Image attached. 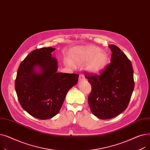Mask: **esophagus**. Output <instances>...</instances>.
Here are the masks:
<instances>
[{
    "label": "esophagus",
    "instance_id": "obj_1",
    "mask_svg": "<svg viewBox=\"0 0 150 150\" xmlns=\"http://www.w3.org/2000/svg\"><path fill=\"white\" fill-rule=\"evenodd\" d=\"M84 80H85V77H84V75L83 74H80V75H79V81H83Z\"/></svg>",
    "mask_w": 150,
    "mask_h": 150
}]
</instances>
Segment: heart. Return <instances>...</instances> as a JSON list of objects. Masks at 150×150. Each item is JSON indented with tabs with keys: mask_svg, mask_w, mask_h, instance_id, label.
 Returning <instances> with one entry per match:
<instances>
[{
	"mask_svg": "<svg viewBox=\"0 0 150 150\" xmlns=\"http://www.w3.org/2000/svg\"><path fill=\"white\" fill-rule=\"evenodd\" d=\"M71 57L76 64H81L88 62L86 69L92 74L101 72L105 68L108 59V54L105 52L101 51L98 47L92 45L73 50ZM66 64L69 66H73L72 62L69 60L66 61Z\"/></svg>",
	"mask_w": 150,
	"mask_h": 150,
	"instance_id": "obj_1",
	"label": "heart"
}]
</instances>
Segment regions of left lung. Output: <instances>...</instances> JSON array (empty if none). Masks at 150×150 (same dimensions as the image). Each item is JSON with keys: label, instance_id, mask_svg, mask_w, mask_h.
Instances as JSON below:
<instances>
[{"label": "left lung", "instance_id": "obj_1", "mask_svg": "<svg viewBox=\"0 0 150 150\" xmlns=\"http://www.w3.org/2000/svg\"><path fill=\"white\" fill-rule=\"evenodd\" d=\"M109 47L111 63L100 75L85 74L92 87L88 97L91 111L100 119H112L123 112L134 88L131 62L117 46Z\"/></svg>", "mask_w": 150, "mask_h": 150}]
</instances>
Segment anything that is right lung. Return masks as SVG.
<instances>
[{"label":"right lung","mask_w":150,"mask_h":150,"mask_svg":"<svg viewBox=\"0 0 150 150\" xmlns=\"http://www.w3.org/2000/svg\"><path fill=\"white\" fill-rule=\"evenodd\" d=\"M44 47L30 53L22 61L15 80V89L22 108L41 120L56 115L66 94L78 80L79 75L57 73L58 62Z\"/></svg>","instance_id":"1"}]
</instances>
